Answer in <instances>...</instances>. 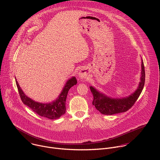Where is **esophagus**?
Here are the masks:
<instances>
[{"label":"esophagus","mask_w":160,"mask_h":160,"mask_svg":"<svg viewBox=\"0 0 160 160\" xmlns=\"http://www.w3.org/2000/svg\"><path fill=\"white\" fill-rule=\"evenodd\" d=\"M78 74L80 78H87L88 77V72L86 69H82L80 71Z\"/></svg>","instance_id":"1"}]
</instances>
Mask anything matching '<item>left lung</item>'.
I'll return each instance as SVG.
<instances>
[{
  "label": "left lung",
  "instance_id": "8db88e82",
  "mask_svg": "<svg viewBox=\"0 0 160 160\" xmlns=\"http://www.w3.org/2000/svg\"><path fill=\"white\" fill-rule=\"evenodd\" d=\"M141 77L138 88L135 92L126 98H111L101 93L92 86L90 87L94 99L92 104L101 114L112 115L114 114L123 112L128 111L135 104L141 95L145 83V70L143 61L141 64Z\"/></svg>",
  "mask_w": 160,
  "mask_h": 160
}]
</instances>
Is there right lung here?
I'll return each mask as SVG.
<instances>
[{
	"label": "right lung",
	"mask_w": 160,
	"mask_h": 160,
	"mask_svg": "<svg viewBox=\"0 0 160 160\" xmlns=\"http://www.w3.org/2000/svg\"><path fill=\"white\" fill-rule=\"evenodd\" d=\"M15 80L21 99L23 104L32 109L37 115L50 120L58 119L65 113L66 100L68 91L72 87L77 83L76 78L73 77L66 82L62 92L56 101L51 103H40L33 101L26 96L22 92L16 78Z\"/></svg>",
	"instance_id": "1"
}]
</instances>
